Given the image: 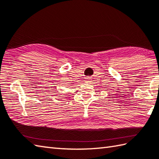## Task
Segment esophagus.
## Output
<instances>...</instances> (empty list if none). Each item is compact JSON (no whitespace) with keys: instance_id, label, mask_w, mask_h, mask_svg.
I'll return each mask as SVG.
<instances>
[{"instance_id":"obj_1","label":"esophagus","mask_w":159,"mask_h":159,"mask_svg":"<svg viewBox=\"0 0 159 159\" xmlns=\"http://www.w3.org/2000/svg\"><path fill=\"white\" fill-rule=\"evenodd\" d=\"M90 81H89V79H88V80H87V82H89Z\"/></svg>"}]
</instances>
